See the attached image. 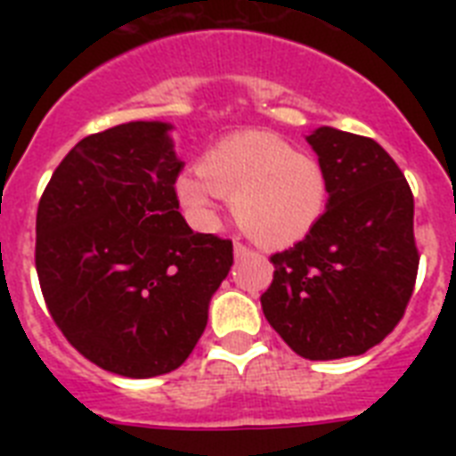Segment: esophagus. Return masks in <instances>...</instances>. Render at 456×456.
I'll list each match as a JSON object with an SVG mask.
<instances>
[{
  "instance_id": "1",
  "label": "esophagus",
  "mask_w": 456,
  "mask_h": 456,
  "mask_svg": "<svg viewBox=\"0 0 456 456\" xmlns=\"http://www.w3.org/2000/svg\"><path fill=\"white\" fill-rule=\"evenodd\" d=\"M234 253L236 256H246V253H248V246L241 241H234Z\"/></svg>"
}]
</instances>
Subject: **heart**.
<instances>
[{
    "label": "heart",
    "instance_id": "heart-1",
    "mask_svg": "<svg viewBox=\"0 0 456 456\" xmlns=\"http://www.w3.org/2000/svg\"><path fill=\"white\" fill-rule=\"evenodd\" d=\"M177 196L200 222H213L215 200H232L239 227L260 246L300 241L324 215L329 182L322 165L270 132L222 139L200 170L177 179Z\"/></svg>",
    "mask_w": 456,
    "mask_h": 456
}]
</instances>
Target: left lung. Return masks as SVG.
<instances>
[{"mask_svg": "<svg viewBox=\"0 0 456 456\" xmlns=\"http://www.w3.org/2000/svg\"><path fill=\"white\" fill-rule=\"evenodd\" d=\"M329 182V206L293 248L274 253L263 312L305 360L379 346L404 317L419 272L414 196L374 139L319 127L307 137Z\"/></svg>", "mask_w": 456, "mask_h": 456, "instance_id": "obj_1", "label": "left lung"}]
</instances>
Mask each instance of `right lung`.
I'll return each mask as SVG.
<instances>
[{
  "label": "right lung",
  "instance_id": "1",
  "mask_svg": "<svg viewBox=\"0 0 456 456\" xmlns=\"http://www.w3.org/2000/svg\"><path fill=\"white\" fill-rule=\"evenodd\" d=\"M165 123L89 134L37 206L35 267L46 310L96 367L151 379L184 364L234 263L229 239L191 232Z\"/></svg>",
  "mask_w": 456,
  "mask_h": 456
}]
</instances>
